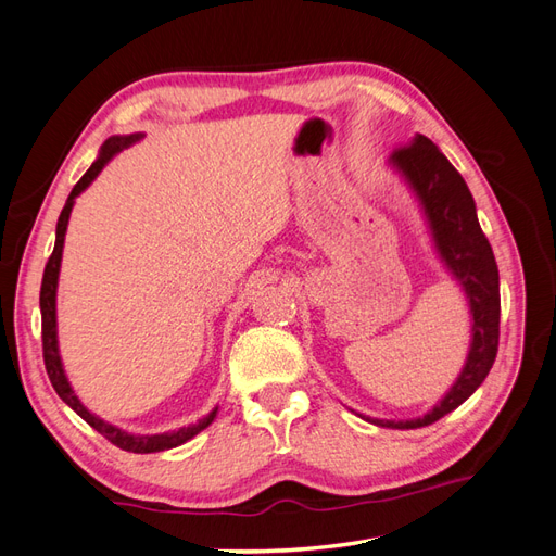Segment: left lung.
Segmentation results:
<instances>
[{
    "instance_id": "obj_1",
    "label": "left lung",
    "mask_w": 556,
    "mask_h": 556,
    "mask_svg": "<svg viewBox=\"0 0 556 556\" xmlns=\"http://www.w3.org/2000/svg\"><path fill=\"white\" fill-rule=\"evenodd\" d=\"M390 164L406 178L422 206L431 237L452 278L462 285L470 308V348L459 378L435 406L413 419H378L368 422L387 429H419L459 408L490 374L498 350V268L490 241L480 229L476 201L462 174L454 169L439 146L422 134L396 148Z\"/></svg>"
}]
</instances>
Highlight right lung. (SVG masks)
<instances>
[{
    "mask_svg": "<svg viewBox=\"0 0 556 556\" xmlns=\"http://www.w3.org/2000/svg\"><path fill=\"white\" fill-rule=\"evenodd\" d=\"M143 134H129V137H111L104 141L102 150H99V157L92 162L90 169L83 174V178L74 185V190L66 199V204L60 213L58 220V229H55V248L53 255L48 257V264L43 268V280H41V296H39V306H41V341H43V364L50 382H53L58 396L70 406L72 410H76V415H80L86 422L104 435L106 441H111L113 445H117L121 450L127 452H137V454H150V452H162V450H172L178 447L182 443H188L190 439L199 431H204L217 415V408H213L206 417H201L197 425L190 427H180L176 431H166V433H153V435H141V433H127L123 429H117L109 422H104L102 417H97L94 413H90L86 406H83L80 399L74 394L70 380L64 376L62 368V359H60V348H58V315H55V296H58V278H60V264H62V248H64V233H66V225H70V215L72 208L76 204V197L88 188V185L99 176V172L113 160V155L121 153L123 148L137 143Z\"/></svg>",
    "mask_w": 556,
    "mask_h": 556,
    "instance_id": "obj_1",
    "label": "right lung"
}]
</instances>
